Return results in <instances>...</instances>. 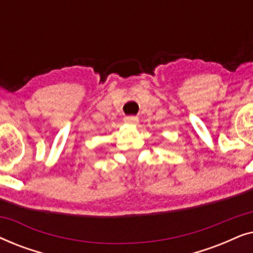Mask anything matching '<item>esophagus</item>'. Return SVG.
I'll return each instance as SVG.
<instances>
[{
	"mask_svg": "<svg viewBox=\"0 0 253 253\" xmlns=\"http://www.w3.org/2000/svg\"><path fill=\"white\" fill-rule=\"evenodd\" d=\"M124 122L127 124H137L138 122H139V119L136 116H126V117H124Z\"/></svg>",
	"mask_w": 253,
	"mask_h": 253,
	"instance_id": "1",
	"label": "esophagus"
}]
</instances>
